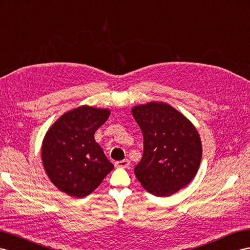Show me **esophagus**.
Here are the masks:
<instances>
[{"label":"esophagus","mask_w":250,"mask_h":250,"mask_svg":"<svg viewBox=\"0 0 250 250\" xmlns=\"http://www.w3.org/2000/svg\"><path fill=\"white\" fill-rule=\"evenodd\" d=\"M130 165L129 159H124V161H119L115 163V167L117 168H127Z\"/></svg>","instance_id":"34e87169"}]
</instances>
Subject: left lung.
Masks as SVG:
<instances>
[{
	"label": "left lung",
	"instance_id": "left-lung-1",
	"mask_svg": "<svg viewBox=\"0 0 250 250\" xmlns=\"http://www.w3.org/2000/svg\"><path fill=\"white\" fill-rule=\"evenodd\" d=\"M144 135V154L134 172L153 195L170 196L193 180L202 159V142L191 121L165 102L132 107Z\"/></svg>",
	"mask_w": 250,
	"mask_h": 250
}]
</instances>
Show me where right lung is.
<instances>
[{
    "mask_svg": "<svg viewBox=\"0 0 250 250\" xmlns=\"http://www.w3.org/2000/svg\"><path fill=\"white\" fill-rule=\"evenodd\" d=\"M110 114L107 108L81 105L64 113L46 132L42 163L50 182L61 192L84 197L114 169L94 138Z\"/></svg>",
    "mask_w": 250,
    "mask_h": 250,
    "instance_id": "1",
    "label": "right lung"
}]
</instances>
